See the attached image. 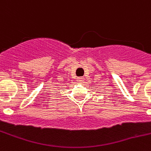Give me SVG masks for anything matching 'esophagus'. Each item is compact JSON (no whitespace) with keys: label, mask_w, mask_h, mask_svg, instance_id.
<instances>
[{"label":"esophagus","mask_w":151,"mask_h":151,"mask_svg":"<svg viewBox=\"0 0 151 151\" xmlns=\"http://www.w3.org/2000/svg\"><path fill=\"white\" fill-rule=\"evenodd\" d=\"M84 78H83V77H80V78H78V82H79L80 84H81V83H83V81H84Z\"/></svg>","instance_id":"34e87169"}]
</instances>
